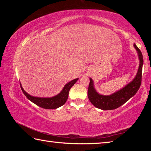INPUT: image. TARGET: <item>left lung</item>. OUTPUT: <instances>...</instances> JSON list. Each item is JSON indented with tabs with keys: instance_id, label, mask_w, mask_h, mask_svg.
I'll list each match as a JSON object with an SVG mask.
<instances>
[{
	"instance_id": "8db88e82",
	"label": "left lung",
	"mask_w": 151,
	"mask_h": 151,
	"mask_svg": "<svg viewBox=\"0 0 151 151\" xmlns=\"http://www.w3.org/2000/svg\"><path fill=\"white\" fill-rule=\"evenodd\" d=\"M139 59V66L137 73L132 81L125 85L124 87L109 95H103L99 94L94 88V81L90 78L88 88V97L89 101L96 108L101 110H113L119 108L129 100L137 93L140 86L142 79V70L143 65V58L142 52L134 43Z\"/></svg>"
}]
</instances>
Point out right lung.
<instances>
[{
  "instance_id": "add662e5",
  "label": "right lung",
  "mask_w": 151,
  "mask_h": 151,
  "mask_svg": "<svg viewBox=\"0 0 151 151\" xmlns=\"http://www.w3.org/2000/svg\"><path fill=\"white\" fill-rule=\"evenodd\" d=\"M78 80V78L68 82L64 86L60 93L57 94L56 96L52 97H47V98L31 96L24 90L21 84H20V87H21L22 93H24L27 98L29 101L32 102L33 103L37 104V106L46 109H56L58 107L63 106L66 103L68 99V93H69L70 89Z\"/></svg>"
}]
</instances>
